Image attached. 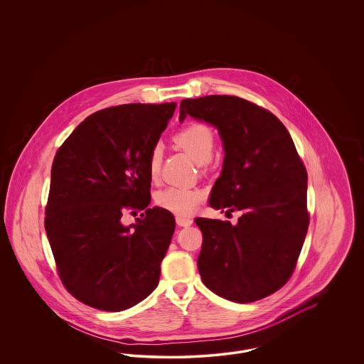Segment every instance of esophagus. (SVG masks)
I'll return each mask as SVG.
<instances>
[{"mask_svg": "<svg viewBox=\"0 0 364 364\" xmlns=\"http://www.w3.org/2000/svg\"><path fill=\"white\" fill-rule=\"evenodd\" d=\"M176 223H177V225L184 226V228L192 225V220L184 218V217H176Z\"/></svg>", "mask_w": 364, "mask_h": 364, "instance_id": "1", "label": "esophagus"}]
</instances>
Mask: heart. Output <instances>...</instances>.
I'll use <instances>...</instances> for the list:
<instances>
[{
  "label": "heart",
  "instance_id": "heart-1",
  "mask_svg": "<svg viewBox=\"0 0 364 364\" xmlns=\"http://www.w3.org/2000/svg\"><path fill=\"white\" fill-rule=\"evenodd\" d=\"M173 141L188 153L198 164H206L214 151V132L208 124L193 122L176 132ZM161 171V149L156 146L149 156V174L156 180ZM203 199V192L180 187H168L156 195L158 208H165L177 215H191Z\"/></svg>",
  "mask_w": 364,
  "mask_h": 364
}]
</instances>
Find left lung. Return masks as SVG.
Wrapping results in <instances>:
<instances>
[{"label":"left lung","instance_id":"obj_1","mask_svg":"<svg viewBox=\"0 0 364 364\" xmlns=\"http://www.w3.org/2000/svg\"><path fill=\"white\" fill-rule=\"evenodd\" d=\"M187 114L220 131L225 158L210 206L242 211L237 225L198 218L203 235L198 269L214 294L251 303L294 274L310 224L307 171L285 125L267 109L235 95L183 100Z\"/></svg>","mask_w":364,"mask_h":364}]
</instances>
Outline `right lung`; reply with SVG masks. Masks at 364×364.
Masks as SVG:
<instances>
[{"instance_id":"obj_1","label":"right lung","mask_w":364,"mask_h":364,"mask_svg":"<svg viewBox=\"0 0 364 364\" xmlns=\"http://www.w3.org/2000/svg\"><path fill=\"white\" fill-rule=\"evenodd\" d=\"M176 104H128L90 114L53 159L45 229L58 277L75 299L127 310L158 285L174 232L168 210L149 208V156ZM144 210L124 227L122 214Z\"/></svg>"}]
</instances>
